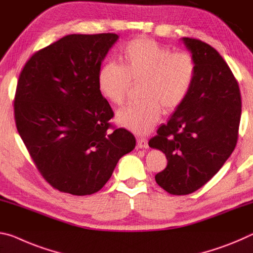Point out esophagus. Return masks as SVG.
<instances>
[{
    "label": "esophagus",
    "mask_w": 253,
    "mask_h": 253,
    "mask_svg": "<svg viewBox=\"0 0 253 253\" xmlns=\"http://www.w3.org/2000/svg\"><path fill=\"white\" fill-rule=\"evenodd\" d=\"M136 146H138L139 149H147L149 147L148 141L143 138H139L138 140H136Z\"/></svg>",
    "instance_id": "1"
}]
</instances>
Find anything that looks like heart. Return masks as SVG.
I'll return each mask as SVG.
<instances>
[{
	"label": "heart",
	"instance_id": "b5f03b06",
	"mask_svg": "<svg viewBox=\"0 0 253 253\" xmlns=\"http://www.w3.org/2000/svg\"><path fill=\"white\" fill-rule=\"evenodd\" d=\"M122 65L106 61L97 74L101 94L121 105L131 83L141 82L143 101L117 112L115 121L132 133L148 134L164 111L170 113L187 98L196 77V63L187 52L171 49L148 38H135L122 49Z\"/></svg>",
	"mask_w": 253,
	"mask_h": 253
}]
</instances>
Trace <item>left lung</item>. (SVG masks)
<instances>
[{
	"label": "left lung",
	"instance_id": "8db88e82",
	"mask_svg": "<svg viewBox=\"0 0 253 253\" xmlns=\"http://www.w3.org/2000/svg\"><path fill=\"white\" fill-rule=\"evenodd\" d=\"M181 41L196 63L195 82L149 141L167 157V167L155 178L172 195L195 192L220 170L237 146L241 119V94L225 60L201 40Z\"/></svg>",
	"mask_w": 253,
	"mask_h": 253
}]
</instances>
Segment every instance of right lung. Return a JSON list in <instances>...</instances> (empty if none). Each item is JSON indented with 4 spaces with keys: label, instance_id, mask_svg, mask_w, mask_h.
<instances>
[{
    "label": "right lung",
    "instance_id": "1",
    "mask_svg": "<svg viewBox=\"0 0 253 253\" xmlns=\"http://www.w3.org/2000/svg\"><path fill=\"white\" fill-rule=\"evenodd\" d=\"M118 39L115 33L65 36L37 51L19 76L16 129L41 175L60 192H98L135 147L131 132L109 131L114 113L97 86L98 69Z\"/></svg>",
    "mask_w": 253,
    "mask_h": 253
}]
</instances>
